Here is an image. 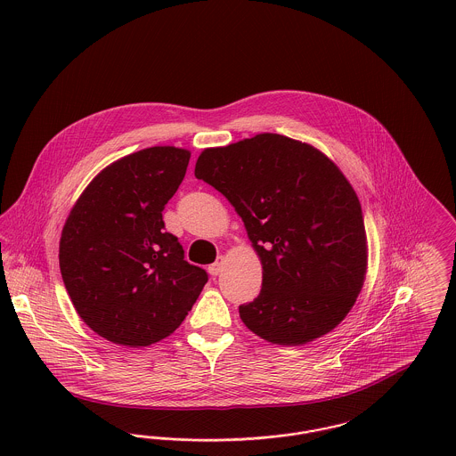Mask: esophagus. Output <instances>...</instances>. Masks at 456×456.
<instances>
[{
    "label": "esophagus",
    "instance_id": "obj_1",
    "mask_svg": "<svg viewBox=\"0 0 456 456\" xmlns=\"http://www.w3.org/2000/svg\"><path fill=\"white\" fill-rule=\"evenodd\" d=\"M223 266H224V258L223 256H217V260L214 261L210 266H208V273L210 275H219L223 272Z\"/></svg>",
    "mask_w": 456,
    "mask_h": 456
}]
</instances>
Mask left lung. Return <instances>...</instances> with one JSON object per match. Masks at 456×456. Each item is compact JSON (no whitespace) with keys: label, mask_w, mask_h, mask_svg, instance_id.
Here are the masks:
<instances>
[{"label":"left lung","mask_w":456,"mask_h":456,"mask_svg":"<svg viewBox=\"0 0 456 456\" xmlns=\"http://www.w3.org/2000/svg\"><path fill=\"white\" fill-rule=\"evenodd\" d=\"M195 175L235 207L263 265L260 295L239 307L244 325L300 346L346 318L363 286L367 237L335 163L309 143L261 133L205 149Z\"/></svg>","instance_id":"8db88e82"}]
</instances>
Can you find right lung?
<instances>
[{"label": "right lung", "instance_id": "add662e5", "mask_svg": "<svg viewBox=\"0 0 456 456\" xmlns=\"http://www.w3.org/2000/svg\"><path fill=\"white\" fill-rule=\"evenodd\" d=\"M190 151L149 147L102 170L73 205L60 242L66 291L103 338L140 347L184 322L208 275L184 260L163 210L181 186Z\"/></svg>", "mask_w": 456, "mask_h": 456}]
</instances>
